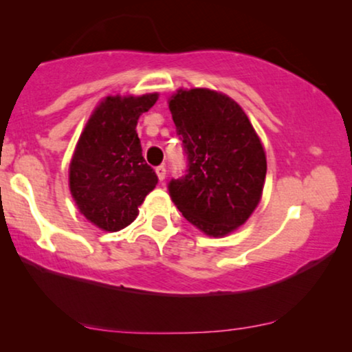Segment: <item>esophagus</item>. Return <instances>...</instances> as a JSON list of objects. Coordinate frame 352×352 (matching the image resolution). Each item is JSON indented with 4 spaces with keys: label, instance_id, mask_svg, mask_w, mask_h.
<instances>
[{
    "label": "esophagus",
    "instance_id": "1",
    "mask_svg": "<svg viewBox=\"0 0 352 352\" xmlns=\"http://www.w3.org/2000/svg\"><path fill=\"white\" fill-rule=\"evenodd\" d=\"M155 173H157V176H158V179L160 181H165V177H166V168L165 166H157L155 168Z\"/></svg>",
    "mask_w": 352,
    "mask_h": 352
}]
</instances>
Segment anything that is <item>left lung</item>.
<instances>
[{
    "label": "left lung",
    "mask_w": 352,
    "mask_h": 352,
    "mask_svg": "<svg viewBox=\"0 0 352 352\" xmlns=\"http://www.w3.org/2000/svg\"><path fill=\"white\" fill-rule=\"evenodd\" d=\"M189 173L170 182L182 216L208 237H226L256 210L267 162L263 142L243 109L228 94L179 88L168 99Z\"/></svg>",
    "instance_id": "obj_1"
}]
</instances>
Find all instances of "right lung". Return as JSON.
Returning <instances> with one entry per match:
<instances>
[{"mask_svg":"<svg viewBox=\"0 0 352 352\" xmlns=\"http://www.w3.org/2000/svg\"><path fill=\"white\" fill-rule=\"evenodd\" d=\"M158 93L105 96L89 115L69 165V187L76 208L105 232L133 223L157 175L142 157L138 120Z\"/></svg>","mask_w":352,"mask_h":352,"instance_id":"1","label":"right lung"}]
</instances>
